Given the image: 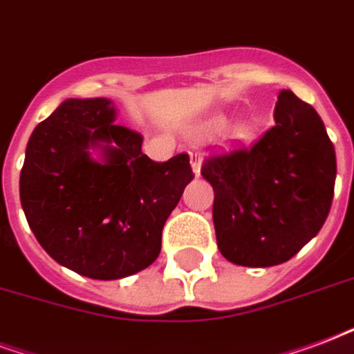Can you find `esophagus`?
I'll return each instance as SVG.
<instances>
[{"label": "esophagus", "mask_w": 354, "mask_h": 354, "mask_svg": "<svg viewBox=\"0 0 354 354\" xmlns=\"http://www.w3.org/2000/svg\"><path fill=\"white\" fill-rule=\"evenodd\" d=\"M190 160H192V171L196 174V177H199V171H201V155L199 153H190Z\"/></svg>", "instance_id": "34e87169"}]
</instances>
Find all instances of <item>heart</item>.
I'll return each mask as SVG.
<instances>
[{
    "label": "heart",
    "instance_id": "obj_1",
    "mask_svg": "<svg viewBox=\"0 0 354 354\" xmlns=\"http://www.w3.org/2000/svg\"><path fill=\"white\" fill-rule=\"evenodd\" d=\"M225 123V119L222 115H216V117H212L211 121L207 123V130H218V129H222V124Z\"/></svg>",
    "mask_w": 354,
    "mask_h": 354
}]
</instances>
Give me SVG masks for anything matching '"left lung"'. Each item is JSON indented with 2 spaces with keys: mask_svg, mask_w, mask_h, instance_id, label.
I'll use <instances>...</instances> for the list:
<instances>
[{
  "mask_svg": "<svg viewBox=\"0 0 354 354\" xmlns=\"http://www.w3.org/2000/svg\"><path fill=\"white\" fill-rule=\"evenodd\" d=\"M220 254L243 267L280 265L325 224L334 196L336 153L317 111L281 91L274 124L250 147L209 156Z\"/></svg>",
  "mask_w": 354,
  "mask_h": 354,
  "instance_id": "left-lung-1",
  "label": "left lung"
}]
</instances>
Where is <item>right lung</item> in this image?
<instances>
[{
  "label": "right lung",
  "mask_w": 354,
  "mask_h": 354,
  "mask_svg": "<svg viewBox=\"0 0 354 354\" xmlns=\"http://www.w3.org/2000/svg\"><path fill=\"white\" fill-rule=\"evenodd\" d=\"M115 115L110 98L61 102L33 130L20 174L39 244L93 280L127 278L155 261L162 227L194 179L188 155L153 162L142 134Z\"/></svg>",
  "instance_id": "1"
}]
</instances>
